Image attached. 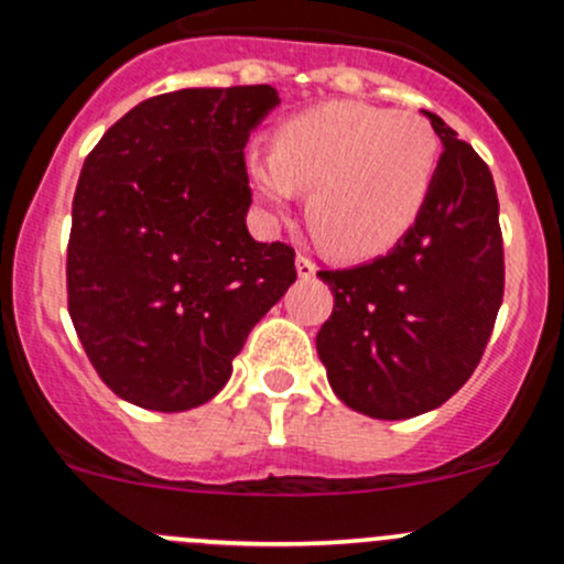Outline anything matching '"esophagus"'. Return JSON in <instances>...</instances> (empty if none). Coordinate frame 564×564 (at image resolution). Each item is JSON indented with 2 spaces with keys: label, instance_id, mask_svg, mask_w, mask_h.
I'll list each match as a JSON object with an SVG mask.
<instances>
[{
  "label": "esophagus",
  "instance_id": "obj_1",
  "mask_svg": "<svg viewBox=\"0 0 564 564\" xmlns=\"http://www.w3.org/2000/svg\"><path fill=\"white\" fill-rule=\"evenodd\" d=\"M297 272H300V278H303V281H311V278L316 275V261L311 259V256L300 253L297 256Z\"/></svg>",
  "mask_w": 564,
  "mask_h": 564
}]
</instances>
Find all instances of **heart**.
Masks as SVG:
<instances>
[{
  "label": "heart",
  "instance_id": "heart-1",
  "mask_svg": "<svg viewBox=\"0 0 564 564\" xmlns=\"http://www.w3.org/2000/svg\"><path fill=\"white\" fill-rule=\"evenodd\" d=\"M440 139L423 117L335 100L289 117L275 147L248 152V174L272 213L303 187L308 220L335 253L371 256L401 240L429 202Z\"/></svg>",
  "mask_w": 564,
  "mask_h": 564
}]
</instances>
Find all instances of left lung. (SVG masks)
Listing matches in <instances>:
<instances>
[{
  "mask_svg": "<svg viewBox=\"0 0 564 564\" xmlns=\"http://www.w3.org/2000/svg\"><path fill=\"white\" fill-rule=\"evenodd\" d=\"M429 202L388 256L318 270L333 314L316 335L329 388L355 412L406 420L442 406L475 373L505 294L499 198L486 161L436 113Z\"/></svg>",
  "mask_w": 564,
  "mask_h": 564,
  "instance_id": "left-lung-1",
  "label": "left lung"
}]
</instances>
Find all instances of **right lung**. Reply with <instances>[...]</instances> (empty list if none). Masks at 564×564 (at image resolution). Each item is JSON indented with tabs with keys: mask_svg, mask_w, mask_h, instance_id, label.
Listing matches in <instances>:
<instances>
[{
	"mask_svg": "<svg viewBox=\"0 0 564 564\" xmlns=\"http://www.w3.org/2000/svg\"><path fill=\"white\" fill-rule=\"evenodd\" d=\"M267 84L155 95L84 161L67 240V311L98 377L155 412L202 406L248 333L297 281L294 248L256 242L248 135Z\"/></svg>",
	"mask_w": 564,
	"mask_h": 564,
	"instance_id": "right-lung-1",
	"label": "right lung"
}]
</instances>
